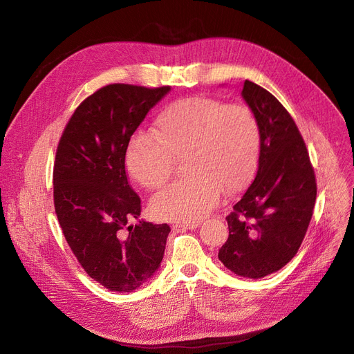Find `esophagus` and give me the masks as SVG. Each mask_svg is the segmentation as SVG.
<instances>
[{"label":"esophagus","mask_w":354,"mask_h":354,"mask_svg":"<svg viewBox=\"0 0 354 354\" xmlns=\"http://www.w3.org/2000/svg\"><path fill=\"white\" fill-rule=\"evenodd\" d=\"M199 227V222H175L174 228L178 230H195Z\"/></svg>","instance_id":"esophagus-1"}]
</instances>
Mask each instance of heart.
Returning a JSON list of instances; mask_svg holds the SVG:
<instances>
[{"instance_id":"b5f03b06","label":"heart","mask_w":354,"mask_h":354,"mask_svg":"<svg viewBox=\"0 0 354 354\" xmlns=\"http://www.w3.org/2000/svg\"><path fill=\"white\" fill-rule=\"evenodd\" d=\"M261 151V127L252 109L212 97L179 99L163 107L153 136L136 133L126 147V169L149 191L162 188L183 158L187 178L156 194L151 211L159 219L196 222L219 201L251 180Z\"/></svg>"}]
</instances>
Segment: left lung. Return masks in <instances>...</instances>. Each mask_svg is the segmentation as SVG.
<instances>
[{
    "instance_id": "obj_1",
    "label": "left lung",
    "mask_w": 354,
    "mask_h": 354,
    "mask_svg": "<svg viewBox=\"0 0 354 354\" xmlns=\"http://www.w3.org/2000/svg\"><path fill=\"white\" fill-rule=\"evenodd\" d=\"M243 97L261 127L254 182L227 216L230 235L218 258L228 270L263 278L299 251L317 195L304 139L287 109L261 86L244 82Z\"/></svg>"
}]
</instances>
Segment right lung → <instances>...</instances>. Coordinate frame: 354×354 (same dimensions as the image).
<instances>
[{
	"label": "right lung",
	"instance_id": "1",
	"mask_svg": "<svg viewBox=\"0 0 354 354\" xmlns=\"http://www.w3.org/2000/svg\"><path fill=\"white\" fill-rule=\"evenodd\" d=\"M169 86L107 84L68 119L55 151L54 209L68 247L103 287L129 292L145 284L163 258L167 224L127 222L142 211L127 180V143Z\"/></svg>",
	"mask_w": 354,
	"mask_h": 354
}]
</instances>
